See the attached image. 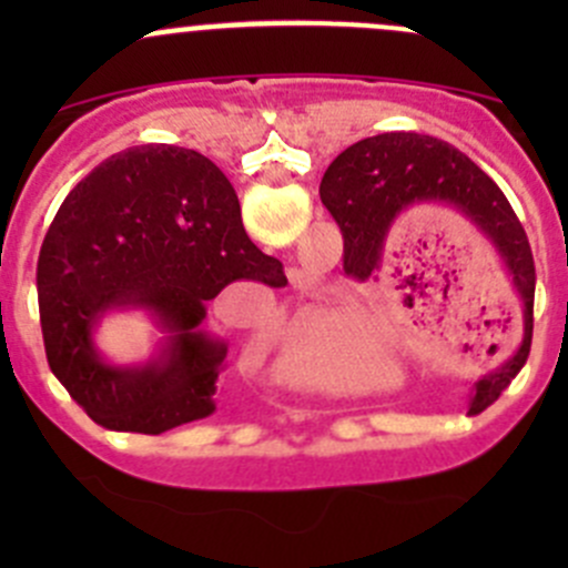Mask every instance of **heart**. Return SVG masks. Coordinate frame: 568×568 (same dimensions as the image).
Masks as SVG:
<instances>
[{
  "instance_id": "b5f03b06",
  "label": "heart",
  "mask_w": 568,
  "mask_h": 568,
  "mask_svg": "<svg viewBox=\"0 0 568 568\" xmlns=\"http://www.w3.org/2000/svg\"><path fill=\"white\" fill-rule=\"evenodd\" d=\"M379 307L307 313L296 318L285 341V357L313 385L346 387L365 379L379 357Z\"/></svg>"
}]
</instances>
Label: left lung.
I'll return each mask as SVG.
<instances>
[{"mask_svg":"<svg viewBox=\"0 0 568 568\" xmlns=\"http://www.w3.org/2000/svg\"><path fill=\"white\" fill-rule=\"evenodd\" d=\"M321 203L343 233V255L357 274L379 272L395 216L417 203L456 209L495 247L523 300L525 337L511 359L475 382L469 412H484L523 371L532 337L536 266L523 222L495 181L448 142L415 131H390L354 142L321 178Z\"/></svg>","mask_w":568,"mask_h":568,"instance_id":"8db88e82","label":"left lung"}]
</instances>
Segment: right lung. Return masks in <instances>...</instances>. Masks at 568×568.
Masks as SVG:
<instances>
[{"label": "right lung", "mask_w": 568, "mask_h": 568, "mask_svg": "<svg viewBox=\"0 0 568 568\" xmlns=\"http://www.w3.org/2000/svg\"><path fill=\"white\" fill-rule=\"evenodd\" d=\"M285 285L242 225L236 189L203 153L136 145L101 162L62 200L38 257L49 368L112 432L164 434L216 409L227 343L203 329L225 285ZM109 310H145L165 332L145 366H112L92 332Z\"/></svg>", "instance_id": "right-lung-1"}]
</instances>
